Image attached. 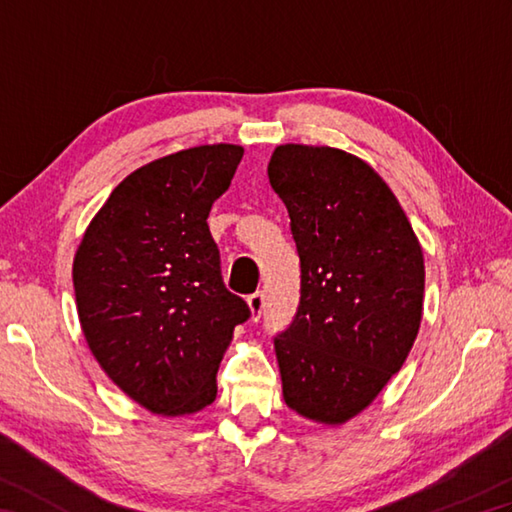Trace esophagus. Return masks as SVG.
Masks as SVG:
<instances>
[{
    "instance_id": "34e87169",
    "label": "esophagus",
    "mask_w": 512,
    "mask_h": 512,
    "mask_svg": "<svg viewBox=\"0 0 512 512\" xmlns=\"http://www.w3.org/2000/svg\"><path fill=\"white\" fill-rule=\"evenodd\" d=\"M246 303L250 308V319L259 321V317H262V312H264V295H262V292H255V295H250L246 299Z\"/></svg>"
}]
</instances>
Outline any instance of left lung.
Wrapping results in <instances>:
<instances>
[{
    "mask_svg": "<svg viewBox=\"0 0 512 512\" xmlns=\"http://www.w3.org/2000/svg\"><path fill=\"white\" fill-rule=\"evenodd\" d=\"M270 187L301 262L295 319L275 336L286 405L343 424L372 402L418 336L424 259L396 195L347 151L279 145Z\"/></svg>",
    "mask_w": 512,
    "mask_h": 512,
    "instance_id": "obj_1",
    "label": "left lung"
}]
</instances>
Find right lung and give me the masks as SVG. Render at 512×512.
<instances>
[{"label": "right lung", "mask_w": 512, "mask_h": 512, "mask_svg": "<svg viewBox=\"0 0 512 512\" xmlns=\"http://www.w3.org/2000/svg\"><path fill=\"white\" fill-rule=\"evenodd\" d=\"M244 149L202 145L118 184L74 255L79 321L103 372L151 413L211 405L235 325L250 317L222 281L206 217Z\"/></svg>", "instance_id": "1"}]
</instances>
